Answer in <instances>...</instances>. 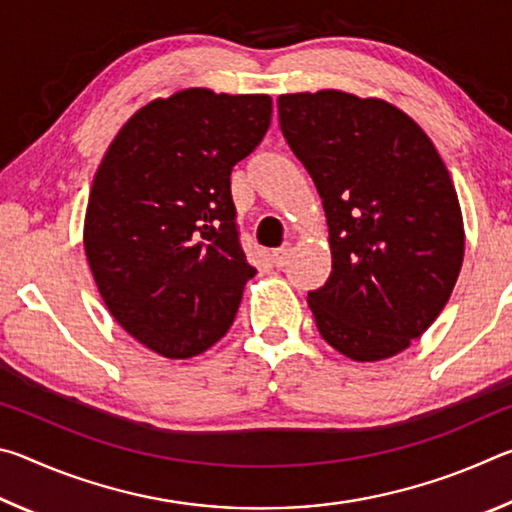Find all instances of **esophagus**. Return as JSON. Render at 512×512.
Here are the masks:
<instances>
[{"instance_id": "1", "label": "esophagus", "mask_w": 512, "mask_h": 512, "mask_svg": "<svg viewBox=\"0 0 512 512\" xmlns=\"http://www.w3.org/2000/svg\"><path fill=\"white\" fill-rule=\"evenodd\" d=\"M289 255H291V246L289 244H284V246H280V248H275L273 253H271V259H273V264L277 266V268H282L284 264L289 262Z\"/></svg>"}]
</instances>
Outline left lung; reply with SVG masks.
<instances>
[{"label":"left lung","mask_w":512,"mask_h":512,"mask_svg":"<svg viewBox=\"0 0 512 512\" xmlns=\"http://www.w3.org/2000/svg\"><path fill=\"white\" fill-rule=\"evenodd\" d=\"M280 128L323 198L332 275L309 291L323 339L379 361L420 339L463 264V216L449 171L422 128L379 99L282 94Z\"/></svg>","instance_id":"1"}]
</instances>
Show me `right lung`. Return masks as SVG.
I'll return each mask as SVG.
<instances>
[{"instance_id": "1", "label": "right lung", "mask_w": 512, "mask_h": 512, "mask_svg": "<svg viewBox=\"0 0 512 512\" xmlns=\"http://www.w3.org/2000/svg\"><path fill=\"white\" fill-rule=\"evenodd\" d=\"M266 94L194 88L137 110L94 176L85 255L117 323L169 359L210 348L237 316L248 264L232 167L271 126Z\"/></svg>"}]
</instances>
